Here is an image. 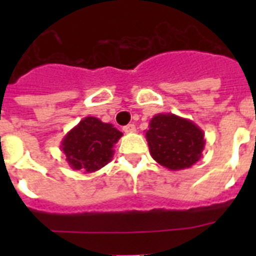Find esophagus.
Returning <instances> with one entry per match:
<instances>
[{
    "instance_id": "1",
    "label": "esophagus",
    "mask_w": 256,
    "mask_h": 256,
    "mask_svg": "<svg viewBox=\"0 0 256 256\" xmlns=\"http://www.w3.org/2000/svg\"><path fill=\"white\" fill-rule=\"evenodd\" d=\"M123 130L126 133H134L136 132V126H134V124H128V126H123Z\"/></svg>"
}]
</instances>
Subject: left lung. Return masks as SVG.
Wrapping results in <instances>:
<instances>
[{
    "mask_svg": "<svg viewBox=\"0 0 256 256\" xmlns=\"http://www.w3.org/2000/svg\"><path fill=\"white\" fill-rule=\"evenodd\" d=\"M204 132L186 118L176 114H156L146 130L152 159L169 170L191 168L202 158Z\"/></svg>",
    "mask_w": 256,
    "mask_h": 256,
    "instance_id": "obj_1",
    "label": "left lung"
}]
</instances>
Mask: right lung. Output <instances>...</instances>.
I'll use <instances>...</instances> for the list:
<instances>
[{
  "mask_svg": "<svg viewBox=\"0 0 256 256\" xmlns=\"http://www.w3.org/2000/svg\"><path fill=\"white\" fill-rule=\"evenodd\" d=\"M123 133L98 118L86 116L65 134L60 144L66 162L74 170H100L114 155V144Z\"/></svg>",
  "mask_w": 256,
  "mask_h": 256,
  "instance_id": "right-lung-1",
  "label": "right lung"
}]
</instances>
